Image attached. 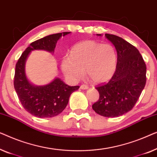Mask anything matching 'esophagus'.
Segmentation results:
<instances>
[{
  "label": "esophagus",
  "mask_w": 157,
  "mask_h": 157,
  "mask_svg": "<svg viewBox=\"0 0 157 157\" xmlns=\"http://www.w3.org/2000/svg\"><path fill=\"white\" fill-rule=\"evenodd\" d=\"M89 87H88L87 85H82L80 86V89L81 90H87Z\"/></svg>",
  "instance_id": "esophagus-1"
}]
</instances>
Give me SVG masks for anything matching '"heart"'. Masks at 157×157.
Listing matches in <instances>:
<instances>
[{
    "label": "heart",
    "mask_w": 157,
    "mask_h": 157,
    "mask_svg": "<svg viewBox=\"0 0 157 157\" xmlns=\"http://www.w3.org/2000/svg\"><path fill=\"white\" fill-rule=\"evenodd\" d=\"M117 53L113 46L94 40H85L74 45L70 56L62 59V70L66 77L78 80L85 70L87 76L94 83L109 80L117 67Z\"/></svg>",
    "instance_id": "b5f03b06"
}]
</instances>
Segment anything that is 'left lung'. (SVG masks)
I'll return each mask as SVG.
<instances>
[{
    "label": "left lung",
    "mask_w": 157,
    "mask_h": 157,
    "mask_svg": "<svg viewBox=\"0 0 157 157\" xmlns=\"http://www.w3.org/2000/svg\"><path fill=\"white\" fill-rule=\"evenodd\" d=\"M101 36V34H97ZM117 52L114 75L107 83L98 86V101L92 109L106 117H116L130 111L135 105L146 84L147 67L136 48L120 37L107 34Z\"/></svg>",
    "instance_id": "obj_1"
}]
</instances>
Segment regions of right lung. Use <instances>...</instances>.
I'll return each instance as SVG.
<instances>
[{
	"instance_id": "right-lung-1",
	"label": "right lung",
	"mask_w": 157,
	"mask_h": 157,
	"mask_svg": "<svg viewBox=\"0 0 157 157\" xmlns=\"http://www.w3.org/2000/svg\"><path fill=\"white\" fill-rule=\"evenodd\" d=\"M70 33L64 32L50 35L33 42L22 53L15 65V92L24 109L37 117H53L60 114L67 105L70 94L79 87L66 85L59 78L45 85H33L26 76V59L33 50H45L53 53L57 40Z\"/></svg>"
}]
</instances>
